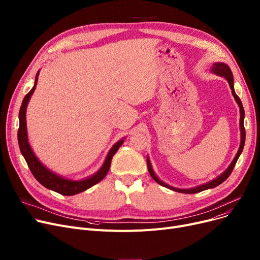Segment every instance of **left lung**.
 I'll list each match as a JSON object with an SVG mask.
<instances>
[{
    "label": "left lung",
    "instance_id": "obj_1",
    "mask_svg": "<svg viewBox=\"0 0 260 260\" xmlns=\"http://www.w3.org/2000/svg\"><path fill=\"white\" fill-rule=\"evenodd\" d=\"M212 72H213L214 74L218 75V76L224 77V78L228 80L229 85H230V87H231V89H232V93H233L236 102L238 103V105H239V107H240V132H241V142H240V146H239V149H238V152H237V154H236L234 160L232 161L230 167L228 168V170H225L224 173H222L219 177H217L216 179H214V180H212V181H210V182H208V183H206V184H202V185H200V186H197V187H194V188H189V189L176 188V187H173V186H170V185L166 184L165 182H162L160 179H158L157 177H156V175H155V173H154V171H153V169H152L151 162H149V160H148V158H147V169H148L149 174H151V176H152V178H153L157 183H159L160 185H163V186H166V187H168V188H171V189H173V190H176V192H179V193L195 194V193L201 192V190L213 188V187H215V186H217V185L221 184L223 181H225V180L229 178V176L231 175V173L233 172V170H234V168H235V165H236V162H237V160H238V158H239V156H240V154H241V152H242V149H243V146H244V141H245V129H244V125H243L244 109H243V106H242V103H241L239 97L236 94V92H235V90H234L233 74H232V72H231V68H230L226 64H223V63H215V64H213Z\"/></svg>",
    "mask_w": 260,
    "mask_h": 260
}]
</instances>
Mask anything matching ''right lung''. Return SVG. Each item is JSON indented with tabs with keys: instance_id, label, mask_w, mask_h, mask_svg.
<instances>
[{
	"instance_id": "1",
	"label": "right lung",
	"mask_w": 260,
	"mask_h": 260,
	"mask_svg": "<svg viewBox=\"0 0 260 260\" xmlns=\"http://www.w3.org/2000/svg\"><path fill=\"white\" fill-rule=\"evenodd\" d=\"M38 76H39V72L36 76L34 87L24 97L21 108H20V113H19L20 126L18 129V141H19L20 151H21L22 155L24 156V158L27 162V166H28L34 177L43 186H45L51 190H54V192H57L61 195H65V196L76 195V194L83 192V190H86L87 188L91 187L92 185L97 184L104 178L109 171V168H111V162H112L113 156L116 154V152L118 151L119 147L122 145V143L124 140L118 141L112 147V149L109 151V153L105 159V162L102 166V168L93 176L89 177V178H87V179L80 180V181L67 180L56 174H53L49 170H47L42 165V163L38 160V158L35 156L34 152L31 151L30 145L28 143V138H27V128H26V107H27V104H28V101L31 97L32 92L36 89V86L38 83Z\"/></svg>"
}]
</instances>
